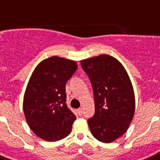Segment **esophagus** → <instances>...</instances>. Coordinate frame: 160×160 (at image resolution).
<instances>
[{
	"mask_svg": "<svg viewBox=\"0 0 160 160\" xmlns=\"http://www.w3.org/2000/svg\"><path fill=\"white\" fill-rule=\"evenodd\" d=\"M77 113H78V114H79V115H80V116H81V115H82V114H83L82 109H81V108H80V109H78V110H77Z\"/></svg>",
	"mask_w": 160,
	"mask_h": 160,
	"instance_id": "obj_1",
	"label": "esophagus"
}]
</instances>
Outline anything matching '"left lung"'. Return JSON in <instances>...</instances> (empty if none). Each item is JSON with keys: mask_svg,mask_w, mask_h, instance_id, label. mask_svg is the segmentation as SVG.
<instances>
[{"mask_svg": "<svg viewBox=\"0 0 160 160\" xmlns=\"http://www.w3.org/2000/svg\"><path fill=\"white\" fill-rule=\"evenodd\" d=\"M89 75L95 112L88 119L90 132L103 143H111L127 131L134 118L135 99L131 80L121 63L109 55L80 60Z\"/></svg>", "mask_w": 160, "mask_h": 160, "instance_id": "left-lung-1", "label": "left lung"}]
</instances>
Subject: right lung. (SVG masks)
<instances>
[{
	"label": "right lung",
	"mask_w": 160,
	"mask_h": 160,
	"mask_svg": "<svg viewBox=\"0 0 160 160\" xmlns=\"http://www.w3.org/2000/svg\"><path fill=\"white\" fill-rule=\"evenodd\" d=\"M77 63L51 56L39 63L31 74L23 99V110L31 129L46 141L68 136L76 117L66 105L65 84Z\"/></svg>",
	"instance_id": "right-lung-1"
}]
</instances>
